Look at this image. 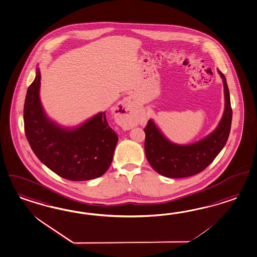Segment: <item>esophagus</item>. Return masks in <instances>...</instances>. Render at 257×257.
<instances>
[{
  "label": "esophagus",
  "mask_w": 257,
  "mask_h": 257,
  "mask_svg": "<svg viewBox=\"0 0 257 257\" xmlns=\"http://www.w3.org/2000/svg\"><path fill=\"white\" fill-rule=\"evenodd\" d=\"M118 109H119V115H120V120L119 122L122 124L125 123V124L128 120V117H131V114L132 112V101L131 97H125L124 98L121 102L119 103V106H118ZM132 125V124H131Z\"/></svg>",
  "instance_id": "1"
}]
</instances>
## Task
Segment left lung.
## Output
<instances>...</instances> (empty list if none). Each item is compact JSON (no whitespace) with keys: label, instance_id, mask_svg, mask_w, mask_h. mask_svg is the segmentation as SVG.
Instances as JSON below:
<instances>
[{"label":"left lung","instance_id":"1","mask_svg":"<svg viewBox=\"0 0 257 257\" xmlns=\"http://www.w3.org/2000/svg\"><path fill=\"white\" fill-rule=\"evenodd\" d=\"M223 87L225 106L223 115L214 132L191 145H176L169 141L153 120L145 127V151L151 167L162 176L182 178L204 171L219 155L227 142L232 123V108L225 76L218 70Z\"/></svg>","mask_w":257,"mask_h":257}]
</instances>
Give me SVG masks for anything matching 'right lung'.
Here are the masks:
<instances>
[{"instance_id": "add662e5", "label": "right lung", "mask_w": 257, "mask_h": 257, "mask_svg": "<svg viewBox=\"0 0 257 257\" xmlns=\"http://www.w3.org/2000/svg\"><path fill=\"white\" fill-rule=\"evenodd\" d=\"M40 71L27 90L23 119L30 147L39 161L58 176L85 181L102 176L112 162L118 142L105 111L82 125L62 127L46 115L40 102Z\"/></svg>"}]
</instances>
